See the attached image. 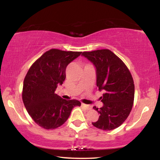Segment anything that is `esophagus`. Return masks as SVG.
I'll use <instances>...</instances> for the list:
<instances>
[{
    "label": "esophagus",
    "mask_w": 160,
    "mask_h": 160,
    "mask_svg": "<svg viewBox=\"0 0 160 160\" xmlns=\"http://www.w3.org/2000/svg\"><path fill=\"white\" fill-rule=\"evenodd\" d=\"M82 106L83 107H85L87 110H90V109H92V107L90 106V105L83 104V103H82Z\"/></svg>",
    "instance_id": "34e87169"
}]
</instances>
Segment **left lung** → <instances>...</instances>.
<instances>
[{"instance_id":"obj_1","label":"left lung","mask_w":160,"mask_h":160,"mask_svg":"<svg viewBox=\"0 0 160 160\" xmlns=\"http://www.w3.org/2000/svg\"><path fill=\"white\" fill-rule=\"evenodd\" d=\"M82 56L96 69L97 87L104 91L103 106L93 109L99 113L92 125L104 131L120 126L128 118L133 104L135 86L132 75L123 62L109 49L83 52Z\"/></svg>"}]
</instances>
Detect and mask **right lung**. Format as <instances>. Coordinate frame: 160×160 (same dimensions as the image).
<instances>
[{
  "mask_svg": "<svg viewBox=\"0 0 160 160\" xmlns=\"http://www.w3.org/2000/svg\"><path fill=\"white\" fill-rule=\"evenodd\" d=\"M82 52L51 49L32 64L23 82L22 100L29 116L42 128L55 129L66 122L72 109L80 106L55 94L66 79V69Z\"/></svg>",
  "mask_w": 160,
  "mask_h": 160,
  "instance_id": "add662e5",
  "label": "right lung"
}]
</instances>
